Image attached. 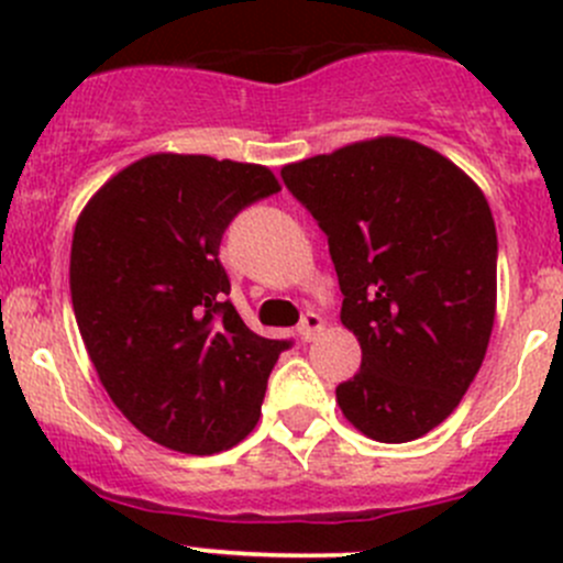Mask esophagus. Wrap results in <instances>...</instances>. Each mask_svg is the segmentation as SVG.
<instances>
[{
	"label": "esophagus",
	"mask_w": 563,
	"mask_h": 563,
	"mask_svg": "<svg viewBox=\"0 0 563 563\" xmlns=\"http://www.w3.org/2000/svg\"><path fill=\"white\" fill-rule=\"evenodd\" d=\"M323 329V318L318 313H305L302 321H299V338L305 340V343H310V340H316V334Z\"/></svg>",
	"instance_id": "34e87169"
}]
</instances>
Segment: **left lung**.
<instances>
[{"mask_svg": "<svg viewBox=\"0 0 563 563\" xmlns=\"http://www.w3.org/2000/svg\"><path fill=\"white\" fill-rule=\"evenodd\" d=\"M329 240L362 367L334 389L367 439L406 444L460 406L496 321V223L450 157L400 135L283 166Z\"/></svg>", "mask_w": 563, "mask_h": 563, "instance_id": "1", "label": "left lung"}]
</instances>
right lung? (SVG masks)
Returning a JSON list of instances; mask_svg holds the SVG:
<instances>
[{"mask_svg": "<svg viewBox=\"0 0 563 563\" xmlns=\"http://www.w3.org/2000/svg\"><path fill=\"white\" fill-rule=\"evenodd\" d=\"M277 190L266 166L157 152L113 174L78 214V332L113 406L166 450L214 455L258 422L288 343L247 329L218 253L236 212Z\"/></svg>", "mask_w": 563, "mask_h": 563, "instance_id": "add662e5", "label": "right lung"}]
</instances>
